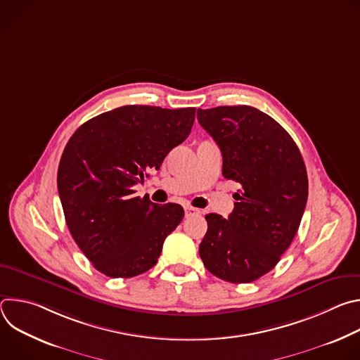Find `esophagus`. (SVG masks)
Instances as JSON below:
<instances>
[{
  "label": "esophagus",
  "mask_w": 360,
  "mask_h": 360,
  "mask_svg": "<svg viewBox=\"0 0 360 360\" xmlns=\"http://www.w3.org/2000/svg\"><path fill=\"white\" fill-rule=\"evenodd\" d=\"M202 214V211L200 210H198V208H193V207H185V215L186 217H195V215H200Z\"/></svg>",
  "instance_id": "1"
}]
</instances>
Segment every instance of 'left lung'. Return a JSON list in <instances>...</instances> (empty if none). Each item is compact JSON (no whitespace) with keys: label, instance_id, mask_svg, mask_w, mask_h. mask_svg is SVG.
Listing matches in <instances>:
<instances>
[{"label":"left lung","instance_id":"8db88e82","mask_svg":"<svg viewBox=\"0 0 360 360\" xmlns=\"http://www.w3.org/2000/svg\"><path fill=\"white\" fill-rule=\"evenodd\" d=\"M222 152V175L240 184L228 219L205 217L200 259L212 275L249 283L272 271L292 243L307 200V174L292 136L248 105L198 110Z\"/></svg>","mask_w":360,"mask_h":360}]
</instances>
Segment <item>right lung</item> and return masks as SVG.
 Segmentation results:
<instances>
[{
    "label": "right lung",
    "mask_w": 360,
    "mask_h": 360,
    "mask_svg": "<svg viewBox=\"0 0 360 360\" xmlns=\"http://www.w3.org/2000/svg\"><path fill=\"white\" fill-rule=\"evenodd\" d=\"M195 108L125 105L82 124L70 138L57 184L68 229L92 262L110 278H132L157 264L165 238L184 208L135 196L149 168L191 132Z\"/></svg>",
    "instance_id": "right-lung-1"
}]
</instances>
